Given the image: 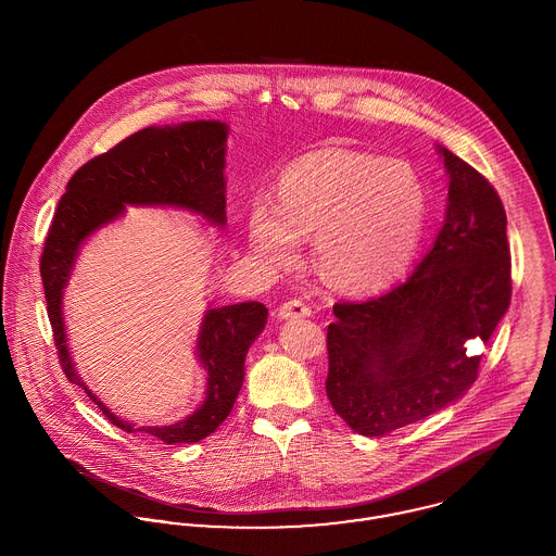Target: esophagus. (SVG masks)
<instances>
[{
	"instance_id": "esophagus-1",
	"label": "esophagus",
	"mask_w": 556,
	"mask_h": 556,
	"mask_svg": "<svg viewBox=\"0 0 556 556\" xmlns=\"http://www.w3.org/2000/svg\"><path fill=\"white\" fill-rule=\"evenodd\" d=\"M313 315V311L300 302V300H291V302H285L278 311V317L282 320H293V318H308Z\"/></svg>"
}]
</instances>
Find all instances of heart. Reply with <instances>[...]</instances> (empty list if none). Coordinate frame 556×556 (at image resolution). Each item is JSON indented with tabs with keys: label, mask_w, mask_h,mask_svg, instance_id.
I'll return each instance as SVG.
<instances>
[{
	"label": "heart",
	"mask_w": 556,
	"mask_h": 556,
	"mask_svg": "<svg viewBox=\"0 0 556 556\" xmlns=\"http://www.w3.org/2000/svg\"><path fill=\"white\" fill-rule=\"evenodd\" d=\"M428 192L404 160L318 154L289 166L278 201L256 197L248 212V245L258 265H291L315 236L323 276L346 291H379L402 278L421 243Z\"/></svg>",
	"instance_id": "b5f03b06"
}]
</instances>
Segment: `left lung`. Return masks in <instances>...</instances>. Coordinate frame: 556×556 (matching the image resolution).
<instances>
[{"instance_id":"1","label":"left lung","mask_w":556,"mask_h":556,"mask_svg":"<svg viewBox=\"0 0 556 556\" xmlns=\"http://www.w3.org/2000/svg\"><path fill=\"white\" fill-rule=\"evenodd\" d=\"M450 177L439 236L406 282L368 302L333 306L327 327L333 410L381 437L415 424L476 383L481 353L509 308L507 216L496 190L437 143Z\"/></svg>"}]
</instances>
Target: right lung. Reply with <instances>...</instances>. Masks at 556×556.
<instances>
[{"instance_id": "obj_1", "label": "right lung", "mask_w": 556, "mask_h": 556, "mask_svg": "<svg viewBox=\"0 0 556 556\" xmlns=\"http://www.w3.org/2000/svg\"><path fill=\"white\" fill-rule=\"evenodd\" d=\"M227 139L229 124L218 119L150 126L89 160L60 199L40 261L49 318L66 377L85 390L111 424L130 434L156 437L164 445L197 443L227 419L243 383L248 349L265 329L267 308L261 302L233 306L210 302L194 342L197 362L205 372L203 400L175 424L137 426L115 415L83 381L68 344L64 293L80 248L100 229L122 220L126 205L179 210L225 229Z\"/></svg>"}]
</instances>
